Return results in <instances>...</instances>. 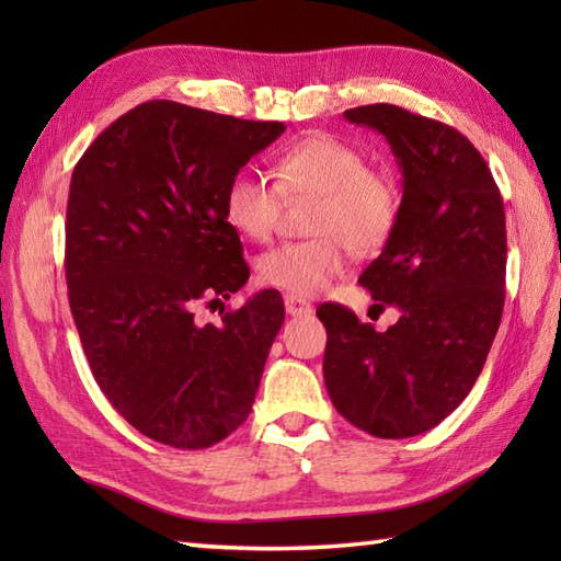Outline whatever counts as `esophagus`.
I'll list each match as a JSON object with an SVG mask.
<instances>
[{"instance_id":"obj_1","label":"esophagus","mask_w":561,"mask_h":561,"mask_svg":"<svg viewBox=\"0 0 561 561\" xmlns=\"http://www.w3.org/2000/svg\"><path fill=\"white\" fill-rule=\"evenodd\" d=\"M284 308H287L289 316H311L313 313L311 304H308L306 299H299V296H291V294L284 296Z\"/></svg>"}]
</instances>
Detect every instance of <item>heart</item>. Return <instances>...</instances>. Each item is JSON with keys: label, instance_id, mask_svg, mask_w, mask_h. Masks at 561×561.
<instances>
[{"label": "heart", "instance_id": "obj_1", "mask_svg": "<svg viewBox=\"0 0 561 561\" xmlns=\"http://www.w3.org/2000/svg\"><path fill=\"white\" fill-rule=\"evenodd\" d=\"M274 183L238 171L226 185L224 211L250 241H267L284 199H313L306 231L311 238L282 243L257 257V279L291 296H313L340 277L344 248L364 257L383 248L400 219L402 193L388 169L366 165L347 141L311 135L284 149L272 165Z\"/></svg>", "mask_w": 561, "mask_h": 561}]
</instances>
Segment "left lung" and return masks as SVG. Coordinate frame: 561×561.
I'll return each instance as SVG.
<instances>
[{
	"label": "left lung",
	"mask_w": 561,
	"mask_h": 561,
	"mask_svg": "<svg viewBox=\"0 0 561 561\" xmlns=\"http://www.w3.org/2000/svg\"><path fill=\"white\" fill-rule=\"evenodd\" d=\"M396 153L402 207L396 231L359 282L398 323L378 332L323 304V378L344 420L378 438L434 428L468 398L504 311V202L480 151L438 121L398 105L344 111Z\"/></svg>",
	"instance_id": "obj_1"
}]
</instances>
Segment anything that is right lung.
I'll use <instances>...</instances> for the list:
<instances>
[{
	"label": "right lung",
	"instance_id": "obj_1",
	"mask_svg": "<svg viewBox=\"0 0 561 561\" xmlns=\"http://www.w3.org/2000/svg\"><path fill=\"white\" fill-rule=\"evenodd\" d=\"M175 101H149L103 129L75 165L67 289L91 374L137 432L207 448L241 426L284 323L265 289L221 323L250 270L226 219V185L284 133Z\"/></svg>",
	"mask_w": 561,
	"mask_h": 561
}]
</instances>
